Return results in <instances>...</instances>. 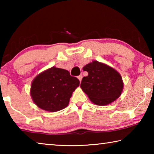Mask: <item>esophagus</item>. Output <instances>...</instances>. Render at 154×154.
Segmentation results:
<instances>
[{"instance_id":"1","label":"esophagus","mask_w":154,"mask_h":154,"mask_svg":"<svg viewBox=\"0 0 154 154\" xmlns=\"http://www.w3.org/2000/svg\"><path fill=\"white\" fill-rule=\"evenodd\" d=\"M82 77H83V76H82V75H79V76L77 77V78H78V79H79L80 82H81V81H82Z\"/></svg>"}]
</instances>
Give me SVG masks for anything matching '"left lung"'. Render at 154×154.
<instances>
[{"label": "left lung", "instance_id": "left-lung-1", "mask_svg": "<svg viewBox=\"0 0 154 154\" xmlns=\"http://www.w3.org/2000/svg\"><path fill=\"white\" fill-rule=\"evenodd\" d=\"M88 72L83 77L80 87L95 105H109L119 97L124 83L120 74L105 64L94 60L83 66Z\"/></svg>", "mask_w": 154, "mask_h": 154}]
</instances>
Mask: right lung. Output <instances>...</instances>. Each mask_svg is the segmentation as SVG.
<instances>
[{"instance_id": "obj_1", "label": "right lung", "mask_w": 154, "mask_h": 154, "mask_svg": "<svg viewBox=\"0 0 154 154\" xmlns=\"http://www.w3.org/2000/svg\"><path fill=\"white\" fill-rule=\"evenodd\" d=\"M79 81L63 69L51 67L38 75L31 84L33 102L41 109L56 112L66 107Z\"/></svg>"}]
</instances>
